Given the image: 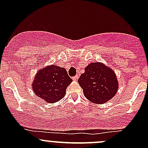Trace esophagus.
Here are the masks:
<instances>
[{
    "label": "esophagus",
    "instance_id": "obj_1",
    "mask_svg": "<svg viewBox=\"0 0 148 148\" xmlns=\"http://www.w3.org/2000/svg\"><path fill=\"white\" fill-rule=\"evenodd\" d=\"M79 74H77V75H76L75 76V77H73V79H74V80H77V79H79Z\"/></svg>",
    "mask_w": 148,
    "mask_h": 148
}]
</instances>
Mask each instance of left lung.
Instances as JSON below:
<instances>
[{
    "label": "left lung",
    "instance_id": "left-lung-1",
    "mask_svg": "<svg viewBox=\"0 0 148 148\" xmlns=\"http://www.w3.org/2000/svg\"><path fill=\"white\" fill-rule=\"evenodd\" d=\"M78 82L86 99L96 104L107 102L118 90V82L112 69L98 62L88 65Z\"/></svg>",
    "mask_w": 148,
    "mask_h": 148
}]
</instances>
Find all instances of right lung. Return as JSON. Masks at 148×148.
Instances as JSON below:
<instances>
[{
  "label": "right lung",
  "mask_w": 148,
  "mask_h": 148,
  "mask_svg": "<svg viewBox=\"0 0 148 148\" xmlns=\"http://www.w3.org/2000/svg\"><path fill=\"white\" fill-rule=\"evenodd\" d=\"M71 81L64 68L51 65L38 71L33 82V89L41 99L55 103L64 97Z\"/></svg>",
  "instance_id": "1"
}]
</instances>
